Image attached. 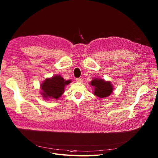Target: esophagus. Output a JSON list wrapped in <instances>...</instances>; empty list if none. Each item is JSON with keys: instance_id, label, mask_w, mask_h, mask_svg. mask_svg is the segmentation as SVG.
<instances>
[{"instance_id": "obj_1", "label": "esophagus", "mask_w": 158, "mask_h": 158, "mask_svg": "<svg viewBox=\"0 0 158 158\" xmlns=\"http://www.w3.org/2000/svg\"><path fill=\"white\" fill-rule=\"evenodd\" d=\"M76 81L77 82H82V78H77Z\"/></svg>"}]
</instances>
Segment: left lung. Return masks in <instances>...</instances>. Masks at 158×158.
I'll list each match as a JSON object with an SVG mask.
<instances>
[{"label":"left lung","instance_id":"obj_1","mask_svg":"<svg viewBox=\"0 0 158 158\" xmlns=\"http://www.w3.org/2000/svg\"><path fill=\"white\" fill-rule=\"evenodd\" d=\"M91 85L95 87L94 95L100 98L108 97L113 92V86L110 81H105L101 79H94L91 82Z\"/></svg>","mask_w":158,"mask_h":158}]
</instances>
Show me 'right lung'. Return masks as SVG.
Returning a JSON list of instances; mask_svg holds the SVG:
<instances>
[{"mask_svg":"<svg viewBox=\"0 0 158 158\" xmlns=\"http://www.w3.org/2000/svg\"><path fill=\"white\" fill-rule=\"evenodd\" d=\"M70 81H64L60 76H55L47 78L41 85V94L46 98H58L63 94L64 86L69 85Z\"/></svg>","mask_w":158,"mask_h":158,"instance_id":"1","label":"right lung"}]
</instances>
